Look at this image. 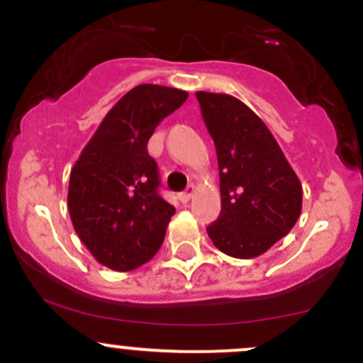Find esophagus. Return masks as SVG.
<instances>
[{
	"mask_svg": "<svg viewBox=\"0 0 363 363\" xmlns=\"http://www.w3.org/2000/svg\"><path fill=\"white\" fill-rule=\"evenodd\" d=\"M193 195H195V184H189L188 188H186V191L181 195V202L188 203L189 200L193 199Z\"/></svg>",
	"mask_w": 363,
	"mask_h": 363,
	"instance_id": "34e87169",
	"label": "esophagus"
}]
</instances>
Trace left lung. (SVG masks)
I'll return each mask as SVG.
<instances>
[{"mask_svg":"<svg viewBox=\"0 0 363 363\" xmlns=\"http://www.w3.org/2000/svg\"><path fill=\"white\" fill-rule=\"evenodd\" d=\"M196 100L218 152L221 193V212L207 233L225 255L256 258L295 226L302 184L267 124L246 104L205 91Z\"/></svg>","mask_w":363,"mask_h":363,"instance_id":"obj_1","label":"left lung"}]
</instances>
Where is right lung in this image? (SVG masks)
<instances>
[{"label": "right lung", "mask_w": 363, "mask_h": 363, "mask_svg": "<svg viewBox=\"0 0 363 363\" xmlns=\"http://www.w3.org/2000/svg\"><path fill=\"white\" fill-rule=\"evenodd\" d=\"M186 100L188 93L175 87H133L104 117L69 172L73 228L108 269H137L163 244L175 208L158 195V164L147 155V142Z\"/></svg>", "instance_id": "1"}]
</instances>
